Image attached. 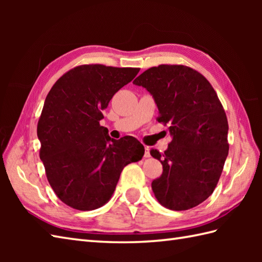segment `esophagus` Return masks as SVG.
Here are the masks:
<instances>
[{
	"label": "esophagus",
	"instance_id": "34e87169",
	"mask_svg": "<svg viewBox=\"0 0 262 262\" xmlns=\"http://www.w3.org/2000/svg\"><path fill=\"white\" fill-rule=\"evenodd\" d=\"M144 149H145V152H144V158H149V157H151V154H149V147L145 146V147H144Z\"/></svg>",
	"mask_w": 262,
	"mask_h": 262
}]
</instances>
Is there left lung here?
Segmentation results:
<instances>
[{
    "instance_id": "1",
    "label": "left lung",
    "mask_w": 262,
    "mask_h": 262,
    "mask_svg": "<svg viewBox=\"0 0 262 262\" xmlns=\"http://www.w3.org/2000/svg\"><path fill=\"white\" fill-rule=\"evenodd\" d=\"M133 83L152 94L157 120L173 137L164 153L149 151L163 165L152 181L155 197L171 210L196 207L215 190L229 154L223 105L208 80L186 65L153 66Z\"/></svg>"
}]
</instances>
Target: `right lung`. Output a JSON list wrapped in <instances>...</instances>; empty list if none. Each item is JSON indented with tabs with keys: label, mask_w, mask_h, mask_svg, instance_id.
I'll list each match as a JSON object with an SVG mask.
<instances>
[{
	"label": "right lung",
	"mask_w": 262,
	"mask_h": 262,
	"mask_svg": "<svg viewBox=\"0 0 262 262\" xmlns=\"http://www.w3.org/2000/svg\"><path fill=\"white\" fill-rule=\"evenodd\" d=\"M138 68L85 64L55 82L39 117V157L56 196L77 210L108 202L122 169L137 162L144 146L132 136L116 141L100 126L102 110L116 92L137 75Z\"/></svg>",
	"instance_id": "right-lung-1"
}]
</instances>
